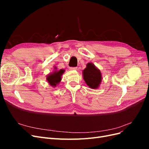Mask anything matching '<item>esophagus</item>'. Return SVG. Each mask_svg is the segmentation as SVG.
Returning a JSON list of instances; mask_svg holds the SVG:
<instances>
[{
	"label": "esophagus",
	"instance_id": "34e87169",
	"mask_svg": "<svg viewBox=\"0 0 149 149\" xmlns=\"http://www.w3.org/2000/svg\"><path fill=\"white\" fill-rule=\"evenodd\" d=\"M69 68L70 70H77V67H70Z\"/></svg>",
	"mask_w": 149,
	"mask_h": 149
}]
</instances>
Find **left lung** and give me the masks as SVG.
Returning <instances> with one entry per match:
<instances>
[{"instance_id": "obj_1", "label": "left lung", "mask_w": 149, "mask_h": 149, "mask_svg": "<svg viewBox=\"0 0 149 149\" xmlns=\"http://www.w3.org/2000/svg\"><path fill=\"white\" fill-rule=\"evenodd\" d=\"M83 79L85 83L91 89H97L102 81V74L100 70L93 63H88L83 71Z\"/></svg>"}]
</instances>
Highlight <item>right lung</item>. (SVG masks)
Instances as JSON below:
<instances>
[{
    "label": "right lung",
    "instance_id": "obj_1",
    "mask_svg": "<svg viewBox=\"0 0 149 149\" xmlns=\"http://www.w3.org/2000/svg\"><path fill=\"white\" fill-rule=\"evenodd\" d=\"M65 71V70L63 69L58 70L56 66L54 67V71L47 76V80L48 84L53 88L56 87L61 81V76Z\"/></svg>",
    "mask_w": 149,
    "mask_h": 149
}]
</instances>
